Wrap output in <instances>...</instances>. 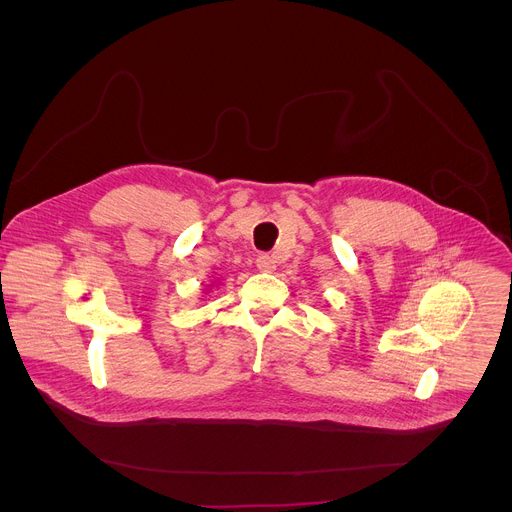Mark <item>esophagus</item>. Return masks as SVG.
Returning a JSON list of instances; mask_svg holds the SVG:
<instances>
[{
	"mask_svg": "<svg viewBox=\"0 0 512 512\" xmlns=\"http://www.w3.org/2000/svg\"><path fill=\"white\" fill-rule=\"evenodd\" d=\"M256 266H258V270L260 272H274L276 270V260L270 256V254H260L258 258H256Z\"/></svg>",
	"mask_w": 512,
	"mask_h": 512,
	"instance_id": "34e87169",
	"label": "esophagus"
}]
</instances>
